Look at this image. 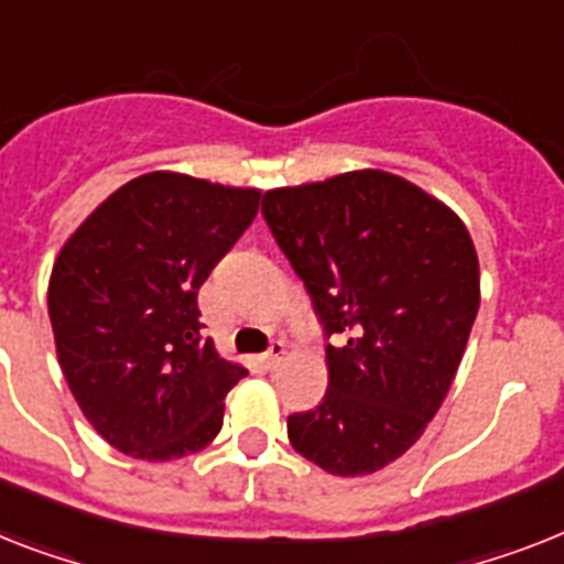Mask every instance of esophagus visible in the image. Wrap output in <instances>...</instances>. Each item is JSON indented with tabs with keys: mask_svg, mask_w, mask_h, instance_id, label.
Wrapping results in <instances>:
<instances>
[{
	"mask_svg": "<svg viewBox=\"0 0 564 564\" xmlns=\"http://www.w3.org/2000/svg\"><path fill=\"white\" fill-rule=\"evenodd\" d=\"M283 356H286V341H281V338H278V341H272V345H269L263 361H267V368H278V365L283 361Z\"/></svg>",
	"mask_w": 564,
	"mask_h": 564,
	"instance_id": "obj_1",
	"label": "esophagus"
}]
</instances>
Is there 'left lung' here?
I'll use <instances>...</instances> for the list:
<instances>
[{
	"label": "left lung",
	"instance_id": "1",
	"mask_svg": "<svg viewBox=\"0 0 564 564\" xmlns=\"http://www.w3.org/2000/svg\"><path fill=\"white\" fill-rule=\"evenodd\" d=\"M260 210L336 338L322 405L286 420L292 448L329 475L377 473L420 441L464 359L480 304L473 237L386 171L278 187Z\"/></svg>",
	"mask_w": 564,
	"mask_h": 564
}]
</instances>
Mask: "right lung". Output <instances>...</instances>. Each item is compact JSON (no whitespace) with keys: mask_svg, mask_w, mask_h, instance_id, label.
Masks as SVG:
<instances>
[{"mask_svg":"<svg viewBox=\"0 0 564 564\" xmlns=\"http://www.w3.org/2000/svg\"><path fill=\"white\" fill-rule=\"evenodd\" d=\"M260 191L144 173L59 249L48 318L68 388L95 432L141 460H173L223 429L249 370L199 324V286L258 214Z\"/></svg>","mask_w":564,"mask_h":564,"instance_id":"1","label":"right lung"}]
</instances>
